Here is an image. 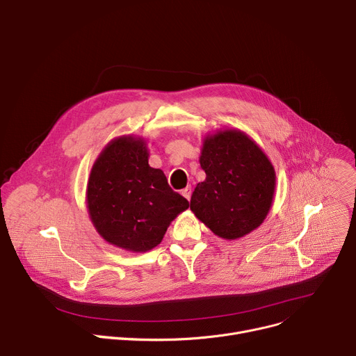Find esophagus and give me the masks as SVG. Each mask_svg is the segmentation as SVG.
<instances>
[{
    "label": "esophagus",
    "instance_id": "esophagus-1",
    "mask_svg": "<svg viewBox=\"0 0 356 356\" xmlns=\"http://www.w3.org/2000/svg\"><path fill=\"white\" fill-rule=\"evenodd\" d=\"M181 195H183L187 200H190V197H191V187L187 186L186 188H183V190H181Z\"/></svg>",
    "mask_w": 356,
    "mask_h": 356
}]
</instances>
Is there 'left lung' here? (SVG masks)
I'll use <instances>...</instances> for the list:
<instances>
[{
    "label": "left lung",
    "instance_id": "1",
    "mask_svg": "<svg viewBox=\"0 0 356 356\" xmlns=\"http://www.w3.org/2000/svg\"><path fill=\"white\" fill-rule=\"evenodd\" d=\"M200 166L206 180L193 191L190 209L221 238H240L260 225L273 202L275 173L247 135L224 131L204 140Z\"/></svg>",
    "mask_w": 356,
    "mask_h": 356
}]
</instances>
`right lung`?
I'll use <instances>...</instances> for the list:
<instances>
[{
  "instance_id": "1",
  "label": "right lung",
  "mask_w": 356,
  "mask_h": 356,
  "mask_svg": "<svg viewBox=\"0 0 356 356\" xmlns=\"http://www.w3.org/2000/svg\"><path fill=\"white\" fill-rule=\"evenodd\" d=\"M188 207L160 169L149 166L146 145L123 136L111 142L90 172L88 209L98 233L129 251L160 244L169 224Z\"/></svg>"
}]
</instances>
